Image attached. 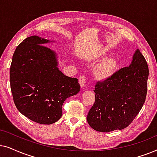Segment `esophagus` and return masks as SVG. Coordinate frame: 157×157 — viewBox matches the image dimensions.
Returning <instances> with one entry per match:
<instances>
[{
    "instance_id": "1",
    "label": "esophagus",
    "mask_w": 157,
    "mask_h": 157,
    "mask_svg": "<svg viewBox=\"0 0 157 157\" xmlns=\"http://www.w3.org/2000/svg\"><path fill=\"white\" fill-rule=\"evenodd\" d=\"M79 83H80L81 87H84L85 85V77L84 75H81L79 77Z\"/></svg>"
}]
</instances>
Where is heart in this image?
Segmentation results:
<instances>
[{
	"instance_id": "1",
	"label": "heart",
	"mask_w": 157,
	"mask_h": 157,
	"mask_svg": "<svg viewBox=\"0 0 157 157\" xmlns=\"http://www.w3.org/2000/svg\"><path fill=\"white\" fill-rule=\"evenodd\" d=\"M105 56V53L103 51L94 52L89 58V62L91 64H95ZM117 68L118 63L114 58H104L94 67L93 75L98 80H107L115 74Z\"/></svg>"
}]
</instances>
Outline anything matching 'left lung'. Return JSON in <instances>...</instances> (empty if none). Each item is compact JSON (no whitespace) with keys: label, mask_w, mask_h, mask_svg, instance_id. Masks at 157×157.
I'll list each match as a JSON object with an SVG mask.
<instances>
[{"label":"left lung","mask_w":157,"mask_h":157,"mask_svg":"<svg viewBox=\"0 0 157 157\" xmlns=\"http://www.w3.org/2000/svg\"><path fill=\"white\" fill-rule=\"evenodd\" d=\"M148 77L147 62L136 49L130 65L117 71L108 80L98 82L95 103L87 116L91 128L110 132L130 125L145 102Z\"/></svg>","instance_id":"1"}]
</instances>
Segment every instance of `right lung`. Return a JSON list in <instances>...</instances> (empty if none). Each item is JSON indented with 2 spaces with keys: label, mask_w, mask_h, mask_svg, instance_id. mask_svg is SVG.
Instances as JSON below:
<instances>
[{
  "label": "right lung",
  "mask_w": 157,
  "mask_h": 157,
  "mask_svg": "<svg viewBox=\"0 0 157 157\" xmlns=\"http://www.w3.org/2000/svg\"><path fill=\"white\" fill-rule=\"evenodd\" d=\"M38 36L25 39L16 47L10 67V90L21 113L40 124H52L62 116L64 100L80 92L78 79L57 67L56 52Z\"/></svg>",
  "instance_id": "add662e5"
}]
</instances>
